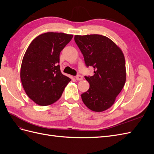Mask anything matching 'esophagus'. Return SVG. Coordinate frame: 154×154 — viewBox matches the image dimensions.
I'll return each mask as SVG.
<instances>
[{
	"label": "esophagus",
	"instance_id": "34e87169",
	"mask_svg": "<svg viewBox=\"0 0 154 154\" xmlns=\"http://www.w3.org/2000/svg\"><path fill=\"white\" fill-rule=\"evenodd\" d=\"M76 80H78V81L82 80H83V76L82 75H80V74H78V75L76 76Z\"/></svg>",
	"mask_w": 154,
	"mask_h": 154
}]
</instances>
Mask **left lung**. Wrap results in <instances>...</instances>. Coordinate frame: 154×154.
<instances>
[{
	"mask_svg": "<svg viewBox=\"0 0 154 154\" xmlns=\"http://www.w3.org/2000/svg\"><path fill=\"white\" fill-rule=\"evenodd\" d=\"M74 41L86 67L94 68V75L85 76L90 87L82 94V101L91 110L103 112L114 104L125 85L123 53L113 41L101 35H75Z\"/></svg>",
	"mask_w": 154,
	"mask_h": 154,
	"instance_id": "left-lung-1",
	"label": "left lung"
}]
</instances>
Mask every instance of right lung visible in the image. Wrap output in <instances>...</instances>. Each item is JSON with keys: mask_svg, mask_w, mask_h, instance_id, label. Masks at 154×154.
Listing matches in <instances>:
<instances>
[{"mask_svg": "<svg viewBox=\"0 0 154 154\" xmlns=\"http://www.w3.org/2000/svg\"><path fill=\"white\" fill-rule=\"evenodd\" d=\"M73 35L48 32L36 37L27 49L20 69L26 94L41 106L57 101L71 80L60 71V53Z\"/></svg>", "mask_w": 154, "mask_h": 154, "instance_id": "right-lung-1", "label": "right lung"}]
</instances>
